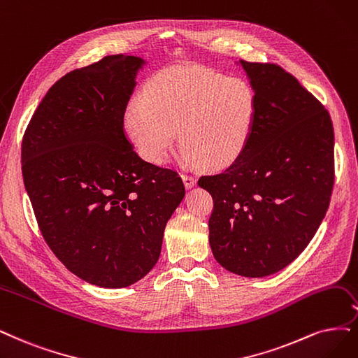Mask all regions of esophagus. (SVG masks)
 <instances>
[{
  "mask_svg": "<svg viewBox=\"0 0 358 358\" xmlns=\"http://www.w3.org/2000/svg\"><path fill=\"white\" fill-rule=\"evenodd\" d=\"M181 178H182V182H184V187H186V189H192V187L196 186V178L194 177L187 176V174H182Z\"/></svg>",
  "mask_w": 358,
  "mask_h": 358,
  "instance_id": "esophagus-1",
  "label": "esophagus"
}]
</instances>
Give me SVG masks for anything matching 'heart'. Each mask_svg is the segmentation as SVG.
Listing matches in <instances>:
<instances>
[{"label": "heart", "instance_id": "1", "mask_svg": "<svg viewBox=\"0 0 358 358\" xmlns=\"http://www.w3.org/2000/svg\"><path fill=\"white\" fill-rule=\"evenodd\" d=\"M258 116L254 87L242 78L194 66L156 73L124 112V128L138 155L161 164L178 137L184 166L224 169L242 156Z\"/></svg>", "mask_w": 358, "mask_h": 358}]
</instances>
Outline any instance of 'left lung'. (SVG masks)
I'll list each match as a JSON object with an SVG mask.
<instances>
[{
  "label": "left lung",
  "mask_w": 358,
  "mask_h": 358,
  "mask_svg": "<svg viewBox=\"0 0 358 358\" xmlns=\"http://www.w3.org/2000/svg\"><path fill=\"white\" fill-rule=\"evenodd\" d=\"M258 97L245 152L199 186L214 199L209 245L221 266L243 277L283 270L311 242L334 189V125L295 76L270 63L236 62Z\"/></svg>",
  "instance_id": "left-lung-1"
}]
</instances>
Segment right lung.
<instances>
[{"mask_svg":"<svg viewBox=\"0 0 358 358\" xmlns=\"http://www.w3.org/2000/svg\"><path fill=\"white\" fill-rule=\"evenodd\" d=\"M145 63L108 56L64 75L22 141L24 187L47 245L100 287L134 285L155 267L186 194L177 172L143 161L125 134V106Z\"/></svg>","mask_w":358,"mask_h":358,"instance_id":"add662e5","label":"right lung"}]
</instances>
